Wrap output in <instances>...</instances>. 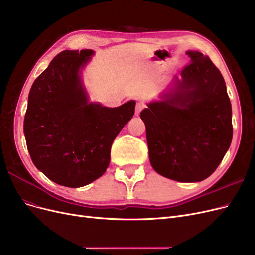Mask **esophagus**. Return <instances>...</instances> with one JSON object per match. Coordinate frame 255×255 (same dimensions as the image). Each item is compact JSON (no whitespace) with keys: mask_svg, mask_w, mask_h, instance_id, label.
<instances>
[{"mask_svg":"<svg viewBox=\"0 0 255 255\" xmlns=\"http://www.w3.org/2000/svg\"><path fill=\"white\" fill-rule=\"evenodd\" d=\"M144 108H145V104L137 103L136 104V107H135V116H138L139 113H140V111H142Z\"/></svg>","mask_w":255,"mask_h":255,"instance_id":"34e87169","label":"esophagus"}]
</instances>
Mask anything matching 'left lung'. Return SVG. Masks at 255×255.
<instances>
[{
    "label": "left lung",
    "instance_id": "left-lung-1",
    "mask_svg": "<svg viewBox=\"0 0 255 255\" xmlns=\"http://www.w3.org/2000/svg\"><path fill=\"white\" fill-rule=\"evenodd\" d=\"M190 63L161 100L140 112L149 159L170 180L195 183L210 176L232 140V109L224 78L207 55L187 51Z\"/></svg>",
    "mask_w": 255,
    "mask_h": 255
}]
</instances>
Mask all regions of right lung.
Returning a JSON list of instances; mask_svg holds the SVG:
<instances>
[{
  "label": "right lung",
  "mask_w": 255,
  "mask_h": 255,
  "mask_svg": "<svg viewBox=\"0 0 255 255\" xmlns=\"http://www.w3.org/2000/svg\"><path fill=\"white\" fill-rule=\"evenodd\" d=\"M93 50H65L33 82L24 134L34 166L65 187L86 186L105 173L110 149L134 115L135 101L109 108L89 102L81 72Z\"/></svg>",
  "instance_id": "right-lung-1"
}]
</instances>
